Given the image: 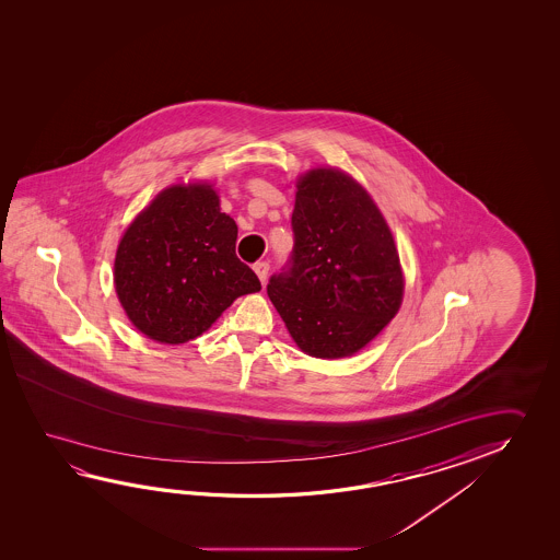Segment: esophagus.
I'll return each instance as SVG.
<instances>
[{"mask_svg":"<svg viewBox=\"0 0 560 560\" xmlns=\"http://www.w3.org/2000/svg\"><path fill=\"white\" fill-rule=\"evenodd\" d=\"M254 271H256L257 277H259V281L266 284L267 273H269V264H267V261H257V264H254Z\"/></svg>","mask_w":560,"mask_h":560,"instance_id":"34e87169","label":"esophagus"}]
</instances>
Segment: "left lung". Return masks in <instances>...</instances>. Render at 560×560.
<instances>
[{"label":"left lung","instance_id":"8db88e82","mask_svg":"<svg viewBox=\"0 0 560 560\" xmlns=\"http://www.w3.org/2000/svg\"><path fill=\"white\" fill-rule=\"evenodd\" d=\"M294 246L267 294L312 358H348L393 320L404 293L395 238L361 185L336 167L296 182Z\"/></svg>","mask_w":560,"mask_h":560}]
</instances>
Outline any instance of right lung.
Wrapping results in <instances>:
<instances>
[{"instance_id": "add662e5", "label": "right lung", "mask_w": 560, "mask_h": 560, "mask_svg": "<svg viewBox=\"0 0 560 560\" xmlns=\"http://www.w3.org/2000/svg\"><path fill=\"white\" fill-rule=\"evenodd\" d=\"M238 226L209 184L172 185L120 238L115 291L129 320L154 341L185 343L209 330L256 273L236 256Z\"/></svg>"}]
</instances>
